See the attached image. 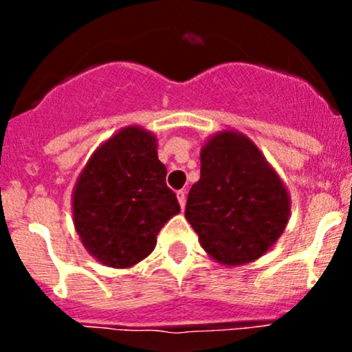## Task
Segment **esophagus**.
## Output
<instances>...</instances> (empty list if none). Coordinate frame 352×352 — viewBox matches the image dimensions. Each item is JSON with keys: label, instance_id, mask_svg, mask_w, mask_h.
I'll list each match as a JSON object with an SVG mask.
<instances>
[{"label": "esophagus", "instance_id": "34e87169", "mask_svg": "<svg viewBox=\"0 0 352 352\" xmlns=\"http://www.w3.org/2000/svg\"><path fill=\"white\" fill-rule=\"evenodd\" d=\"M177 199H179L180 208H186V192H184V190H179V192H177Z\"/></svg>", "mask_w": 352, "mask_h": 352}]
</instances>
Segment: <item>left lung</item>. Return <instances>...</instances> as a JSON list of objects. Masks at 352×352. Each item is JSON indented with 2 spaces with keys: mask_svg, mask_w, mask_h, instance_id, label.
Here are the masks:
<instances>
[{
  "mask_svg": "<svg viewBox=\"0 0 352 352\" xmlns=\"http://www.w3.org/2000/svg\"><path fill=\"white\" fill-rule=\"evenodd\" d=\"M289 216L286 184L250 138L223 129L204 141L186 218L209 257L226 267L257 261L285 233Z\"/></svg>",
  "mask_w": 352,
  "mask_h": 352,
  "instance_id": "obj_1",
  "label": "left lung"
}]
</instances>
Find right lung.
<instances>
[{
  "instance_id": "obj_1",
  "label": "right lung",
  "mask_w": 352,
  "mask_h": 352,
  "mask_svg": "<svg viewBox=\"0 0 352 352\" xmlns=\"http://www.w3.org/2000/svg\"><path fill=\"white\" fill-rule=\"evenodd\" d=\"M158 141L141 126H126L97 146L71 196L73 225L100 264L127 269L146 258L156 235L180 212L166 187Z\"/></svg>"
}]
</instances>
